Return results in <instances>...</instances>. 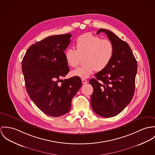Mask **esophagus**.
Returning a JSON list of instances; mask_svg holds the SVG:
<instances>
[{
  "label": "esophagus",
  "instance_id": "34e87169",
  "mask_svg": "<svg viewBox=\"0 0 155 155\" xmlns=\"http://www.w3.org/2000/svg\"><path fill=\"white\" fill-rule=\"evenodd\" d=\"M81 81H82V83H83V84H87V80H86V79H84V78H83L82 80H81Z\"/></svg>",
  "mask_w": 155,
  "mask_h": 155
}]
</instances>
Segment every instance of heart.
<instances>
[{
    "mask_svg": "<svg viewBox=\"0 0 155 155\" xmlns=\"http://www.w3.org/2000/svg\"><path fill=\"white\" fill-rule=\"evenodd\" d=\"M75 46L77 50L72 48L66 50L65 58L69 67L75 68L83 58L84 65L71 72L72 76L83 78H88L94 71H100L106 68L114 54V46L111 41L102 39L90 33L78 37Z\"/></svg>",
    "mask_w": 155,
    "mask_h": 155,
    "instance_id": "obj_1",
    "label": "heart"
}]
</instances>
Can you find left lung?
I'll return each instance as SVG.
<instances>
[{"instance_id":"left-lung-1","label":"left lung","mask_w":155,"mask_h":155,"mask_svg":"<svg viewBox=\"0 0 155 155\" xmlns=\"http://www.w3.org/2000/svg\"><path fill=\"white\" fill-rule=\"evenodd\" d=\"M114 45V56L106 68L90 80L93 87L91 105L98 115L109 118L122 112L131 101L137 72V61L130 46L112 31L101 28Z\"/></svg>"}]
</instances>
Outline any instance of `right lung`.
<instances>
[{"label":"right lung","mask_w":155,"mask_h":155,"mask_svg":"<svg viewBox=\"0 0 155 155\" xmlns=\"http://www.w3.org/2000/svg\"><path fill=\"white\" fill-rule=\"evenodd\" d=\"M71 34L49 36L33 44L22 61V71L30 99L45 114L58 117L68 113L71 101L82 86L80 77L61 81L69 72L65 58Z\"/></svg>","instance_id":"1"}]
</instances>
